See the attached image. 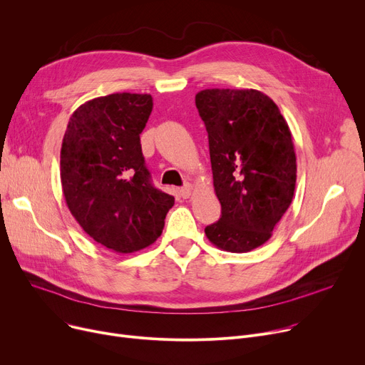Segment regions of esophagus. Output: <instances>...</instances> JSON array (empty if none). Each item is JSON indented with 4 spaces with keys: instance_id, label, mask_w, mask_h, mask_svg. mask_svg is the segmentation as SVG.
Instances as JSON below:
<instances>
[{
    "instance_id": "34e87169",
    "label": "esophagus",
    "mask_w": 365,
    "mask_h": 365,
    "mask_svg": "<svg viewBox=\"0 0 365 365\" xmlns=\"http://www.w3.org/2000/svg\"><path fill=\"white\" fill-rule=\"evenodd\" d=\"M179 193H180V197L182 198H190V195H192V185H185L183 187H180L179 189Z\"/></svg>"
}]
</instances>
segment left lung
Returning a JSON list of instances; mask_svg holds the SVG:
<instances>
[{
	"label": "left lung",
	"mask_w": 365,
	"mask_h": 365,
	"mask_svg": "<svg viewBox=\"0 0 365 365\" xmlns=\"http://www.w3.org/2000/svg\"><path fill=\"white\" fill-rule=\"evenodd\" d=\"M208 132L220 220L208 240L227 252L252 251L272 237L297 183V155L284 117L257 89H204L195 95Z\"/></svg>",
	"instance_id": "1"
}]
</instances>
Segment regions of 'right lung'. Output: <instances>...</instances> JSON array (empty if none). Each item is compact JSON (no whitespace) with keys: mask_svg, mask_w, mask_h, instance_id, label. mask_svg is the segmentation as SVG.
Listing matches in <instances>:
<instances>
[{"mask_svg":"<svg viewBox=\"0 0 365 365\" xmlns=\"http://www.w3.org/2000/svg\"><path fill=\"white\" fill-rule=\"evenodd\" d=\"M153 111L148 93H111L82 104L63 138L60 178L66 204L98 244L130 254L161 235L175 198L157 189L139 135Z\"/></svg>","mask_w":365,"mask_h":365,"instance_id":"add662e5","label":"right lung"}]
</instances>
